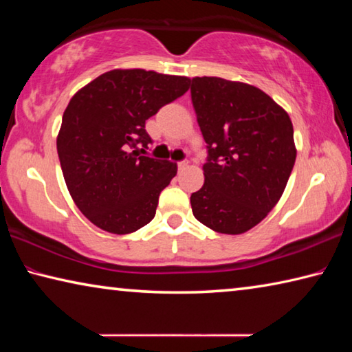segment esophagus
Masks as SVG:
<instances>
[{"mask_svg":"<svg viewBox=\"0 0 352 352\" xmlns=\"http://www.w3.org/2000/svg\"><path fill=\"white\" fill-rule=\"evenodd\" d=\"M177 166H178V170H183V169L188 168V162H180Z\"/></svg>","mask_w":352,"mask_h":352,"instance_id":"obj_1","label":"esophagus"}]
</instances>
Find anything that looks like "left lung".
<instances>
[{
	"mask_svg": "<svg viewBox=\"0 0 352 352\" xmlns=\"http://www.w3.org/2000/svg\"><path fill=\"white\" fill-rule=\"evenodd\" d=\"M190 99L208 147L205 183L190 195L194 217L217 233L242 234L267 217L294 169V126L259 88L194 77Z\"/></svg>",
	"mask_w": 352,
	"mask_h": 352,
	"instance_id": "1",
	"label": "left lung"
}]
</instances>
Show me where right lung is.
<instances>
[{
  "label": "right lung",
  "instance_id": "obj_1",
  "mask_svg": "<svg viewBox=\"0 0 352 352\" xmlns=\"http://www.w3.org/2000/svg\"><path fill=\"white\" fill-rule=\"evenodd\" d=\"M189 77L111 69L71 98L57 135L65 183L98 228L129 234L155 217L160 192L177 174L169 160L146 157V121L183 96Z\"/></svg>",
  "mask_w": 352,
  "mask_h": 352
}]
</instances>
